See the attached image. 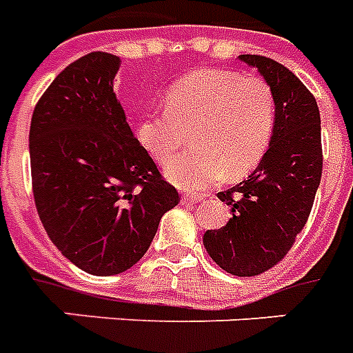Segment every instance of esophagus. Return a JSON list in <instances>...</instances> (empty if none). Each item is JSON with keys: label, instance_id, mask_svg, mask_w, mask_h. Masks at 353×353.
<instances>
[{"label": "esophagus", "instance_id": "esophagus-1", "mask_svg": "<svg viewBox=\"0 0 353 353\" xmlns=\"http://www.w3.org/2000/svg\"><path fill=\"white\" fill-rule=\"evenodd\" d=\"M199 201H201V198H198V196H188V194L181 198L183 205H196L199 203Z\"/></svg>", "mask_w": 353, "mask_h": 353}]
</instances>
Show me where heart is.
Returning a JSON list of instances; mask_svg holds the SVG:
<instances>
[{
  "label": "heart",
  "instance_id": "1",
  "mask_svg": "<svg viewBox=\"0 0 353 353\" xmlns=\"http://www.w3.org/2000/svg\"><path fill=\"white\" fill-rule=\"evenodd\" d=\"M276 101L260 77L201 69L168 88L165 112L144 113L135 137L155 161L166 163L192 132L188 154L166 166V176L188 190H205L229 174L240 177L262 161L273 137Z\"/></svg>",
  "mask_w": 353,
  "mask_h": 353
}]
</instances>
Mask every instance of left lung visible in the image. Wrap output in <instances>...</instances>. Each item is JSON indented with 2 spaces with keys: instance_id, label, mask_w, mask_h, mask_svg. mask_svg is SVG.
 Returning a JSON list of instances; mask_svg holds the SVG:
<instances>
[{
  "instance_id": "8db88e82",
  "label": "left lung",
  "mask_w": 353,
  "mask_h": 353,
  "mask_svg": "<svg viewBox=\"0 0 353 353\" xmlns=\"http://www.w3.org/2000/svg\"><path fill=\"white\" fill-rule=\"evenodd\" d=\"M240 58L273 88L276 121L256 170L218 192L232 218L205 232L203 245L227 273L256 276L282 262L310 218L323 176L321 113L312 91L282 63L260 54Z\"/></svg>"
}]
</instances>
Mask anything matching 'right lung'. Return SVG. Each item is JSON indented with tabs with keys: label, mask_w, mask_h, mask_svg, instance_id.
Listing matches in <instances>:
<instances>
[{
	"label": "right lung",
	"mask_w": 353,
	"mask_h": 353,
	"mask_svg": "<svg viewBox=\"0 0 353 353\" xmlns=\"http://www.w3.org/2000/svg\"><path fill=\"white\" fill-rule=\"evenodd\" d=\"M119 62L97 51L69 63L40 97L29 132L41 223L63 256L97 276L137 263L179 203L113 93Z\"/></svg>",
	"instance_id": "add662e5"
}]
</instances>
